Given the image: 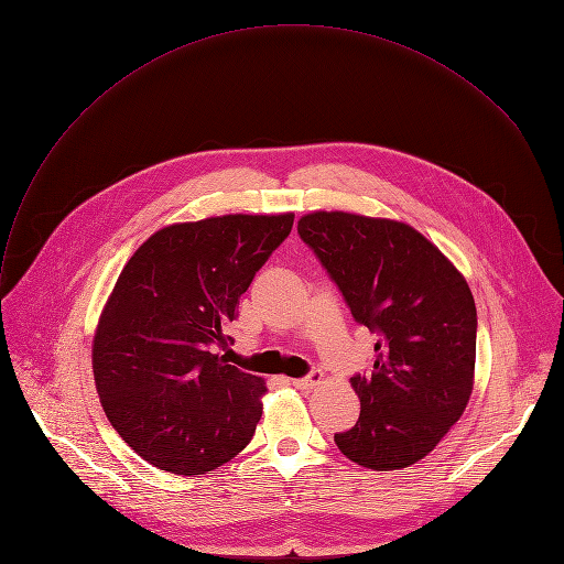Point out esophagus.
Masks as SVG:
<instances>
[{
  "mask_svg": "<svg viewBox=\"0 0 564 564\" xmlns=\"http://www.w3.org/2000/svg\"><path fill=\"white\" fill-rule=\"evenodd\" d=\"M290 383L294 386V388H299V390H310V388H314L316 383H321V372H312V375H307V377H301V379H290Z\"/></svg>",
  "mask_w": 564,
  "mask_h": 564,
  "instance_id": "obj_1",
  "label": "esophagus"
}]
</instances>
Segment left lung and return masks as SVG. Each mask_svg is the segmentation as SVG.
I'll return each instance as SVG.
<instances>
[{"instance_id": "8db88e82", "label": "left lung", "mask_w": 564, "mask_h": 564, "mask_svg": "<svg viewBox=\"0 0 564 564\" xmlns=\"http://www.w3.org/2000/svg\"><path fill=\"white\" fill-rule=\"evenodd\" d=\"M299 236L337 283L357 324L377 333L372 375L350 379L357 424L339 451L372 470L426 457L473 390L477 312L466 279L406 223L314 212Z\"/></svg>"}]
</instances>
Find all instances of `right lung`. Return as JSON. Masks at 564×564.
Instances as JSON below:
<instances>
[{
	"label": "right lung",
	"instance_id": "add662e5",
	"mask_svg": "<svg viewBox=\"0 0 564 564\" xmlns=\"http://www.w3.org/2000/svg\"><path fill=\"white\" fill-rule=\"evenodd\" d=\"M292 223L229 214L170 225L120 272L94 337V377L111 426L155 468L196 477L250 444L265 383L218 350Z\"/></svg>",
	"mask_w": 564,
	"mask_h": 564
}]
</instances>
